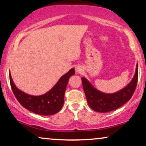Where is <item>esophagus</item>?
<instances>
[{
	"instance_id": "esophagus-1",
	"label": "esophagus",
	"mask_w": 146,
	"mask_h": 146,
	"mask_svg": "<svg viewBox=\"0 0 146 146\" xmlns=\"http://www.w3.org/2000/svg\"><path fill=\"white\" fill-rule=\"evenodd\" d=\"M83 71V68L82 66H80V65H78V66H75V71H76V73H81L82 71Z\"/></svg>"
}]
</instances>
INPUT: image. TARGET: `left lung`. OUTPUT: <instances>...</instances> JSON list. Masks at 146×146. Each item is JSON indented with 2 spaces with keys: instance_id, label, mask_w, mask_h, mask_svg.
<instances>
[{
  "instance_id": "1",
  "label": "left lung",
  "mask_w": 146,
  "mask_h": 146,
  "mask_svg": "<svg viewBox=\"0 0 146 146\" xmlns=\"http://www.w3.org/2000/svg\"><path fill=\"white\" fill-rule=\"evenodd\" d=\"M138 80V64L131 82L116 93H102L95 88L85 78H82L84 91L90 108L99 113H107L121 107L132 98Z\"/></svg>"
}]
</instances>
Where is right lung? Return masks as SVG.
<instances>
[{"instance_id":"right-lung-1","label":"right lung","mask_w":146,"mask_h":146,"mask_svg":"<svg viewBox=\"0 0 146 146\" xmlns=\"http://www.w3.org/2000/svg\"><path fill=\"white\" fill-rule=\"evenodd\" d=\"M75 74V69L71 68L62 76L49 91L42 95H31L19 90L14 84L9 72V80L11 89L19 103L26 109L40 115H54L61 110L64 104V97L70 77Z\"/></svg>"}]
</instances>
